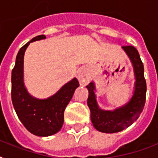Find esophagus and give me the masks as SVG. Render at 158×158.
Segmentation results:
<instances>
[{"instance_id": "esophagus-1", "label": "esophagus", "mask_w": 158, "mask_h": 158, "mask_svg": "<svg viewBox=\"0 0 158 158\" xmlns=\"http://www.w3.org/2000/svg\"><path fill=\"white\" fill-rule=\"evenodd\" d=\"M77 78L81 84H87L89 82V75L84 69H79L77 74Z\"/></svg>"}]
</instances>
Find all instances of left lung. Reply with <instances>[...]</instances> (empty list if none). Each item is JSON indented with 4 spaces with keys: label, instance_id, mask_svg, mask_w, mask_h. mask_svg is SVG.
Wrapping results in <instances>:
<instances>
[{
    "label": "left lung",
    "instance_id": "1",
    "mask_svg": "<svg viewBox=\"0 0 158 158\" xmlns=\"http://www.w3.org/2000/svg\"><path fill=\"white\" fill-rule=\"evenodd\" d=\"M123 49L132 61L136 82L132 98L124 106L115 110H103L98 107L94 94V83L87 85L89 89L88 106L91 111V120L96 130L102 133H116L132 125L139 117L146 102L147 85L143 64L137 49L133 46H124Z\"/></svg>",
    "mask_w": 158,
    "mask_h": 158
}]
</instances>
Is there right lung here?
I'll list each match as a JSON object with an SVG mask.
<instances>
[{"instance_id":"add662e5","label":"right lung","mask_w":158,"mask_h":158,"mask_svg":"<svg viewBox=\"0 0 158 158\" xmlns=\"http://www.w3.org/2000/svg\"><path fill=\"white\" fill-rule=\"evenodd\" d=\"M44 38L45 35L37 36L19 49L11 74V99L16 114L29 132L42 137L60 130L65 107L79 86L78 79L74 78L48 99L39 100L29 95L23 85V55L31 42Z\"/></svg>"}]
</instances>
